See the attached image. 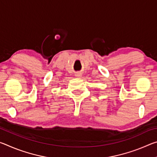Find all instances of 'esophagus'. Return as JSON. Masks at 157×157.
<instances>
[{"instance_id":"1","label":"esophagus","mask_w":157,"mask_h":157,"mask_svg":"<svg viewBox=\"0 0 157 157\" xmlns=\"http://www.w3.org/2000/svg\"><path fill=\"white\" fill-rule=\"evenodd\" d=\"M75 76L77 77V78H80L82 76V73L80 72H76L75 73Z\"/></svg>"}]
</instances>
